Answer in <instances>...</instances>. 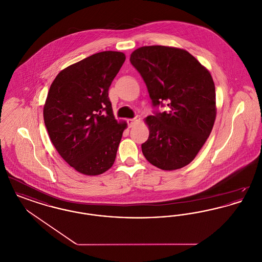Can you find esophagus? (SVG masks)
Listing matches in <instances>:
<instances>
[{
    "label": "esophagus",
    "mask_w": 262,
    "mask_h": 262,
    "mask_svg": "<svg viewBox=\"0 0 262 262\" xmlns=\"http://www.w3.org/2000/svg\"><path fill=\"white\" fill-rule=\"evenodd\" d=\"M139 121H140V118L137 116V117H136L135 119H128L126 122H127V125H128V126H129V127H132L133 125H135L136 124H137Z\"/></svg>",
    "instance_id": "34e87169"
}]
</instances>
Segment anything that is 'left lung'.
Instances as JSON below:
<instances>
[{"label":"left lung","instance_id":"8db88e82","mask_svg":"<svg viewBox=\"0 0 262 262\" xmlns=\"http://www.w3.org/2000/svg\"><path fill=\"white\" fill-rule=\"evenodd\" d=\"M129 61L142 76L153 106L167 102L169 112L145 118L148 139L141 144L146 160L165 171L191 162L210 136L216 119L215 85L209 71L187 51L143 46Z\"/></svg>","mask_w":262,"mask_h":262}]
</instances>
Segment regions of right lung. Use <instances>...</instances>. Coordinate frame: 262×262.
I'll return each instance as SVG.
<instances>
[{
  "instance_id": "obj_1",
  "label": "right lung",
  "mask_w": 262,
  "mask_h": 262,
  "mask_svg": "<svg viewBox=\"0 0 262 262\" xmlns=\"http://www.w3.org/2000/svg\"><path fill=\"white\" fill-rule=\"evenodd\" d=\"M122 52L104 51L61 71L51 84L43 117L53 145L75 171H108L126 128L113 114L108 90L125 62Z\"/></svg>"
}]
</instances>
